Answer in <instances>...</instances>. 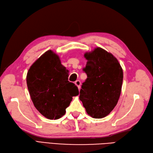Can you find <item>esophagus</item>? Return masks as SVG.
I'll list each match as a JSON object with an SVG mask.
<instances>
[{
    "label": "esophagus",
    "instance_id": "1",
    "mask_svg": "<svg viewBox=\"0 0 153 153\" xmlns=\"http://www.w3.org/2000/svg\"><path fill=\"white\" fill-rule=\"evenodd\" d=\"M75 84L77 85V87H78V88H80V85H81V82L79 80H77L75 81Z\"/></svg>",
    "mask_w": 153,
    "mask_h": 153
}]
</instances>
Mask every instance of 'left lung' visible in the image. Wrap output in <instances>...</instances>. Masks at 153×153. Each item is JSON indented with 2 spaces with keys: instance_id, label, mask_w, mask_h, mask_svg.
Masks as SVG:
<instances>
[{
  "instance_id": "8db88e82",
  "label": "left lung",
  "mask_w": 153,
  "mask_h": 153,
  "mask_svg": "<svg viewBox=\"0 0 153 153\" xmlns=\"http://www.w3.org/2000/svg\"><path fill=\"white\" fill-rule=\"evenodd\" d=\"M87 60L83 71L87 78L81 85L79 100L87 114L103 118L117 103L123 83V70L117 59L97 47L84 55Z\"/></svg>"
}]
</instances>
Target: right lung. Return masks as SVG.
I'll return each mask as SVG.
<instances>
[{"label":"right lung","instance_id":"obj_1","mask_svg":"<svg viewBox=\"0 0 153 153\" xmlns=\"http://www.w3.org/2000/svg\"><path fill=\"white\" fill-rule=\"evenodd\" d=\"M68 70L52 50L46 51L30 66L26 83L37 110L49 120L65 114L73 96L79 94L76 85L68 81Z\"/></svg>","mask_w":153,"mask_h":153}]
</instances>
